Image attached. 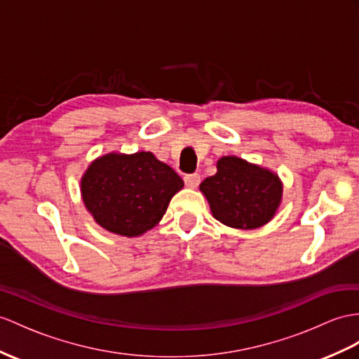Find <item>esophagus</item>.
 Instances as JSON below:
<instances>
[{
    "label": "esophagus",
    "mask_w": 359,
    "mask_h": 359,
    "mask_svg": "<svg viewBox=\"0 0 359 359\" xmlns=\"http://www.w3.org/2000/svg\"><path fill=\"white\" fill-rule=\"evenodd\" d=\"M184 182H186V186H187L189 189H196V187L199 186V182H201V177H199L198 173L186 175V177H184Z\"/></svg>",
    "instance_id": "obj_1"
}]
</instances>
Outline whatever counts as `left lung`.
<instances>
[{
  "mask_svg": "<svg viewBox=\"0 0 359 359\" xmlns=\"http://www.w3.org/2000/svg\"><path fill=\"white\" fill-rule=\"evenodd\" d=\"M216 169L199 186L215 219L238 230L260 229L273 219L283 196L276 172L234 155L217 160Z\"/></svg>",
  "mask_w": 359,
  "mask_h": 359,
  "instance_id": "obj_1",
  "label": "left lung"
}]
</instances>
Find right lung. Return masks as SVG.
Wrapping results in <instances>:
<instances>
[{
    "label": "right lung",
    "instance_id": "obj_1",
    "mask_svg": "<svg viewBox=\"0 0 359 359\" xmlns=\"http://www.w3.org/2000/svg\"><path fill=\"white\" fill-rule=\"evenodd\" d=\"M180 175L152 152H109L91 161L81 178L85 208L109 233L137 238L163 219Z\"/></svg>",
    "mask_w": 359,
    "mask_h": 359
}]
</instances>
